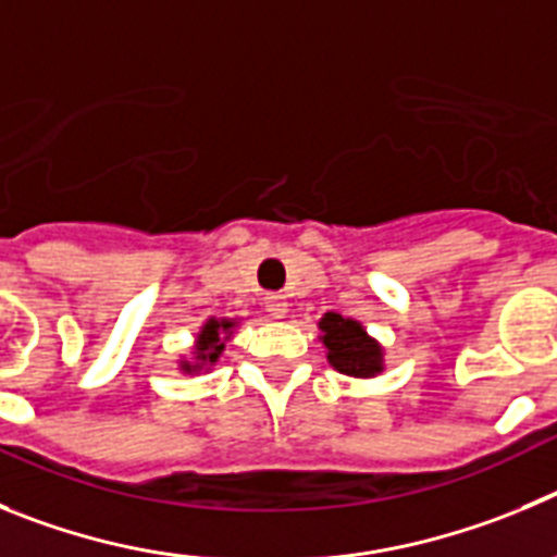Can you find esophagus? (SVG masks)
Returning a JSON list of instances; mask_svg holds the SVG:
<instances>
[{
	"mask_svg": "<svg viewBox=\"0 0 557 557\" xmlns=\"http://www.w3.org/2000/svg\"><path fill=\"white\" fill-rule=\"evenodd\" d=\"M263 308H267L274 319H283V315L288 313V299H285L283 294H269V297L263 299Z\"/></svg>",
	"mask_w": 557,
	"mask_h": 557,
	"instance_id": "1",
	"label": "esophagus"
}]
</instances>
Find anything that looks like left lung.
I'll return each mask as SVG.
<instances>
[{
	"label": "left lung",
	"instance_id": "1",
	"mask_svg": "<svg viewBox=\"0 0 557 557\" xmlns=\"http://www.w3.org/2000/svg\"><path fill=\"white\" fill-rule=\"evenodd\" d=\"M319 341L324 344L327 363L335 372L355 380H372L385 372V349L374 335L366 333L358 319L327 310L319 319Z\"/></svg>",
	"mask_w": 557,
	"mask_h": 557
}]
</instances>
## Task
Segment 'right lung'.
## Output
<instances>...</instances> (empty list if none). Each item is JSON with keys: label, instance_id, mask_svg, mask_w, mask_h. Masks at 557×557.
Wrapping results in <instances>:
<instances>
[{"label": "right lung", "instance_id": "right-lung-1", "mask_svg": "<svg viewBox=\"0 0 557 557\" xmlns=\"http://www.w3.org/2000/svg\"><path fill=\"white\" fill-rule=\"evenodd\" d=\"M238 324H242V319H216V315L205 319L202 327H199L197 335H194L191 355H180L177 360L180 372L208 374L210 369L219 363V358H222L224 347H227V341L233 338Z\"/></svg>", "mask_w": 557, "mask_h": 557}]
</instances>
